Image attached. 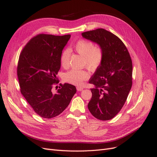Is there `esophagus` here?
Segmentation results:
<instances>
[{"mask_svg": "<svg viewBox=\"0 0 157 157\" xmlns=\"http://www.w3.org/2000/svg\"><path fill=\"white\" fill-rule=\"evenodd\" d=\"M83 89H84V88H83L82 86H77V90H78V91H82V90Z\"/></svg>", "mask_w": 157, "mask_h": 157, "instance_id": "34e87169", "label": "esophagus"}]
</instances>
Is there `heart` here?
<instances>
[{"label": "heart", "mask_w": 157, "mask_h": 157, "mask_svg": "<svg viewBox=\"0 0 157 157\" xmlns=\"http://www.w3.org/2000/svg\"><path fill=\"white\" fill-rule=\"evenodd\" d=\"M73 48L77 53L83 56V66L90 71H95L101 65L105 53L100 44H94L93 42L90 40L80 39L74 44ZM71 54V50L68 48L61 52L60 62L63 68L69 67ZM88 77L89 73L86 70L72 69L65 74L64 80L70 84L80 85Z\"/></svg>", "instance_id": "obj_1"}]
</instances>
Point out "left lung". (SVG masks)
<instances>
[{
    "label": "left lung",
    "instance_id": "1",
    "mask_svg": "<svg viewBox=\"0 0 157 157\" xmlns=\"http://www.w3.org/2000/svg\"><path fill=\"white\" fill-rule=\"evenodd\" d=\"M85 39L100 44L104 59L89 80L95 88L88 108L101 121L112 119L121 110L132 85V61L123 42L115 35L104 29L84 32Z\"/></svg>",
    "mask_w": 157,
    "mask_h": 157
}]
</instances>
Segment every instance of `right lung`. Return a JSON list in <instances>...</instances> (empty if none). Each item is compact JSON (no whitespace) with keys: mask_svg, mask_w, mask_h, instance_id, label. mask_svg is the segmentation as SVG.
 I'll return each mask as SVG.
<instances>
[{"mask_svg":"<svg viewBox=\"0 0 157 157\" xmlns=\"http://www.w3.org/2000/svg\"><path fill=\"white\" fill-rule=\"evenodd\" d=\"M71 35L56 36L39 34L33 37L19 57L17 73L20 92L38 115L52 118L66 109L77 92L72 84L59 83L60 56Z\"/></svg>","mask_w":157,"mask_h":157,"instance_id":"right-lung-1","label":"right lung"}]
</instances>
